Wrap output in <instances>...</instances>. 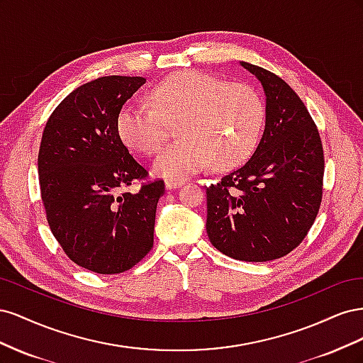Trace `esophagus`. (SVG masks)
<instances>
[{
  "instance_id": "obj_1",
  "label": "esophagus",
  "mask_w": 363,
  "mask_h": 363,
  "mask_svg": "<svg viewBox=\"0 0 363 363\" xmlns=\"http://www.w3.org/2000/svg\"><path fill=\"white\" fill-rule=\"evenodd\" d=\"M186 182L184 180H174V179H168L164 182V186H167V189H175V188H180Z\"/></svg>"
}]
</instances>
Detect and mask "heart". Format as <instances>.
<instances>
[{
  "label": "heart",
  "instance_id": "b5f03b06",
  "mask_svg": "<svg viewBox=\"0 0 363 363\" xmlns=\"http://www.w3.org/2000/svg\"><path fill=\"white\" fill-rule=\"evenodd\" d=\"M158 108L127 103L118 115V135L125 145L152 156L167 138V123L180 118L183 140L164 148L152 162L156 175L180 180L208 163L230 168L255 150L265 111L259 94L244 83H225L199 69L174 72L152 89Z\"/></svg>",
  "mask_w": 363,
  "mask_h": 363
}]
</instances>
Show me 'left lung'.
<instances>
[{
    "instance_id": "left-lung-1",
    "label": "left lung",
    "mask_w": 363,
    "mask_h": 363,
    "mask_svg": "<svg viewBox=\"0 0 363 363\" xmlns=\"http://www.w3.org/2000/svg\"><path fill=\"white\" fill-rule=\"evenodd\" d=\"M265 94V130L239 169L211 184L206 230L212 245L244 262L286 256L312 227L323 196L324 155L306 106L280 77L239 62Z\"/></svg>"
}]
</instances>
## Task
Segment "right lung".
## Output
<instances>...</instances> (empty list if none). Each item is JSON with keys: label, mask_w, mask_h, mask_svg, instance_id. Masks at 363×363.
I'll return each instance as SVG.
<instances>
[{"label": "right lung", "mask_w": 363, "mask_h": 363, "mask_svg": "<svg viewBox=\"0 0 363 363\" xmlns=\"http://www.w3.org/2000/svg\"><path fill=\"white\" fill-rule=\"evenodd\" d=\"M147 80L108 75L77 87L43 130L38 171L54 238L77 265L119 274L144 259L155 242L163 180L123 191L147 177L116 128L121 108Z\"/></svg>", "instance_id": "add662e5"}]
</instances>
